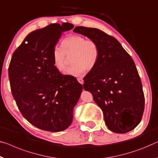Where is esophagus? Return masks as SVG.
<instances>
[{"label": "esophagus", "instance_id": "obj_1", "mask_svg": "<svg viewBox=\"0 0 158 158\" xmlns=\"http://www.w3.org/2000/svg\"><path fill=\"white\" fill-rule=\"evenodd\" d=\"M77 81H78L80 83L82 84V85L83 84V80L82 79L81 77H78V78H77Z\"/></svg>", "mask_w": 158, "mask_h": 158}]
</instances>
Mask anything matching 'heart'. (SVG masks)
Instances as JSON below:
<instances>
[{
	"label": "heart",
	"mask_w": 158,
	"mask_h": 158,
	"mask_svg": "<svg viewBox=\"0 0 158 158\" xmlns=\"http://www.w3.org/2000/svg\"><path fill=\"white\" fill-rule=\"evenodd\" d=\"M71 56L72 65L66 71L68 75L78 76L85 70L90 71L97 65L100 48L95 40L79 35H71L64 38L60 47L52 50V59L55 68L58 71H65Z\"/></svg>",
	"instance_id": "heart-1"
}]
</instances>
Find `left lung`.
<instances>
[{"mask_svg":"<svg viewBox=\"0 0 158 158\" xmlns=\"http://www.w3.org/2000/svg\"><path fill=\"white\" fill-rule=\"evenodd\" d=\"M73 31L95 40L100 48L97 65L84 77L83 88L101 108L110 130H133L143 117L145 98L131 56L116 38L99 29L77 26Z\"/></svg>","mask_w":158,"mask_h":158,"instance_id":"obj_1","label":"left lung"}]
</instances>
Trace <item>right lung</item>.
Wrapping results in <instances>:
<instances>
[{
    "mask_svg": "<svg viewBox=\"0 0 158 158\" xmlns=\"http://www.w3.org/2000/svg\"><path fill=\"white\" fill-rule=\"evenodd\" d=\"M73 25L51 24L31 32L13 52L8 67L11 93L22 115L38 128L60 132L71 124L83 86L55 68L52 50Z\"/></svg>",
    "mask_w": 158,
    "mask_h": 158,
    "instance_id": "add662e5",
    "label": "right lung"
}]
</instances>
